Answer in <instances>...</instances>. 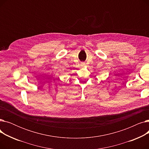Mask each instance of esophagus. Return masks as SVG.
I'll return each instance as SVG.
<instances>
[{
    "label": "esophagus",
    "mask_w": 149,
    "mask_h": 149,
    "mask_svg": "<svg viewBox=\"0 0 149 149\" xmlns=\"http://www.w3.org/2000/svg\"><path fill=\"white\" fill-rule=\"evenodd\" d=\"M83 65H84V63H83Z\"/></svg>",
    "instance_id": "esophagus-1"
}]
</instances>
